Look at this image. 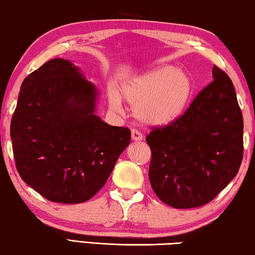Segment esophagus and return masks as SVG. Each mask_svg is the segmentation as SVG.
Returning <instances> with one entry per match:
<instances>
[{
    "mask_svg": "<svg viewBox=\"0 0 255 255\" xmlns=\"http://www.w3.org/2000/svg\"><path fill=\"white\" fill-rule=\"evenodd\" d=\"M131 139L132 140H136V141H139L143 139V133L140 131H138L137 129H131Z\"/></svg>",
    "mask_w": 255,
    "mask_h": 255,
    "instance_id": "34e87169",
    "label": "esophagus"
}]
</instances>
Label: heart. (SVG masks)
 I'll list each match as a JSON object with an SVG mask.
<instances>
[{"label":"heart","instance_id":"obj_1","mask_svg":"<svg viewBox=\"0 0 255 255\" xmlns=\"http://www.w3.org/2000/svg\"><path fill=\"white\" fill-rule=\"evenodd\" d=\"M192 77L187 71L163 66L132 77L122 85L123 99L133 107V115L143 124L163 126L179 117L192 93ZM114 111H122V99L115 89L108 90Z\"/></svg>","mask_w":255,"mask_h":255}]
</instances>
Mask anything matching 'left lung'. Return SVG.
I'll use <instances>...</instances> for the list:
<instances>
[{"instance_id":"1","label":"left lung","mask_w":255,"mask_h":255,"mask_svg":"<svg viewBox=\"0 0 255 255\" xmlns=\"http://www.w3.org/2000/svg\"><path fill=\"white\" fill-rule=\"evenodd\" d=\"M213 77L182 116L146 137L150 185L173 208L208 204L235 178L243 159V116L234 85L216 65Z\"/></svg>"}]
</instances>
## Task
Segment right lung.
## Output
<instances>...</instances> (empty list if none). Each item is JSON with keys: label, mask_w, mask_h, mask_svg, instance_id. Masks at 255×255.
Segmentation results:
<instances>
[{"label": "right lung", "mask_w": 255, "mask_h": 255, "mask_svg": "<svg viewBox=\"0 0 255 255\" xmlns=\"http://www.w3.org/2000/svg\"><path fill=\"white\" fill-rule=\"evenodd\" d=\"M98 91L67 59L25 77L11 120L15 166L46 199L81 204L106 184L130 130L96 116Z\"/></svg>", "instance_id": "1"}]
</instances>
